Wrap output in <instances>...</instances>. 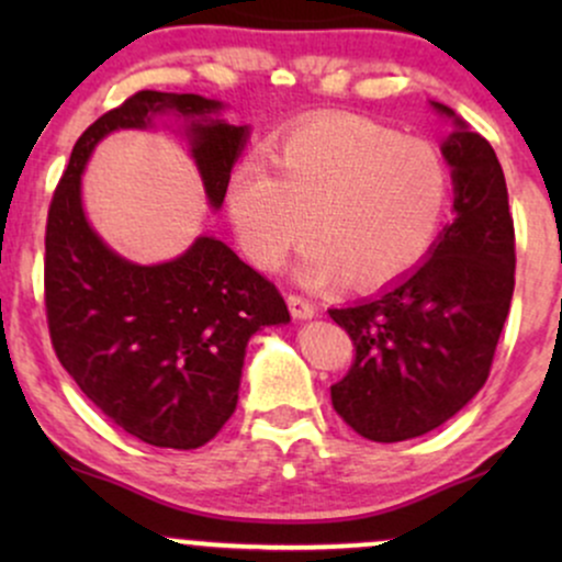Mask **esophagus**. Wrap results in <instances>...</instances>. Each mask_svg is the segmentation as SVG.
I'll return each mask as SVG.
<instances>
[{"label": "esophagus", "mask_w": 562, "mask_h": 562, "mask_svg": "<svg viewBox=\"0 0 562 562\" xmlns=\"http://www.w3.org/2000/svg\"><path fill=\"white\" fill-rule=\"evenodd\" d=\"M288 306H290V314H293L295 319H312L314 314H317V306H314V303L301 293H290Z\"/></svg>", "instance_id": "obj_1"}]
</instances>
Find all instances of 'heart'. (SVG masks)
I'll use <instances>...</instances> for the list:
<instances>
[{"instance_id": "obj_1", "label": "heart", "mask_w": 562, "mask_h": 562, "mask_svg": "<svg viewBox=\"0 0 562 562\" xmlns=\"http://www.w3.org/2000/svg\"><path fill=\"white\" fill-rule=\"evenodd\" d=\"M269 164L243 160L227 209L256 267L277 272L308 237V285L346 280L380 288L425 259L449 203V169L430 142L357 115L303 124L269 147Z\"/></svg>"}]
</instances>
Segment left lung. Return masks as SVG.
<instances>
[{"label":"left lung","instance_id":"1","mask_svg":"<svg viewBox=\"0 0 562 562\" xmlns=\"http://www.w3.org/2000/svg\"><path fill=\"white\" fill-rule=\"evenodd\" d=\"M457 121L443 142L457 218L430 259L375 299L330 308L353 362L330 389L348 428L393 443L454 417L486 383L515 288V227L494 147Z\"/></svg>","mask_w":562,"mask_h":562}]
</instances>
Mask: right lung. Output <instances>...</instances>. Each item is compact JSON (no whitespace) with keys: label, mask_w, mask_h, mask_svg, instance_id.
Here are the masks:
<instances>
[{"label":"right lung","mask_w":562,"mask_h":562,"mask_svg":"<svg viewBox=\"0 0 562 562\" xmlns=\"http://www.w3.org/2000/svg\"><path fill=\"white\" fill-rule=\"evenodd\" d=\"M177 111L192 121V156L214 209L240 156L243 126L209 121L218 102L142 89L102 113L70 153L44 232V308L49 340L68 375L108 420L160 449L209 443L237 406L248 338L285 325V299L214 237L184 256L137 267L94 235L81 211L89 153L115 128H142Z\"/></svg>","instance_id":"1"}]
</instances>
